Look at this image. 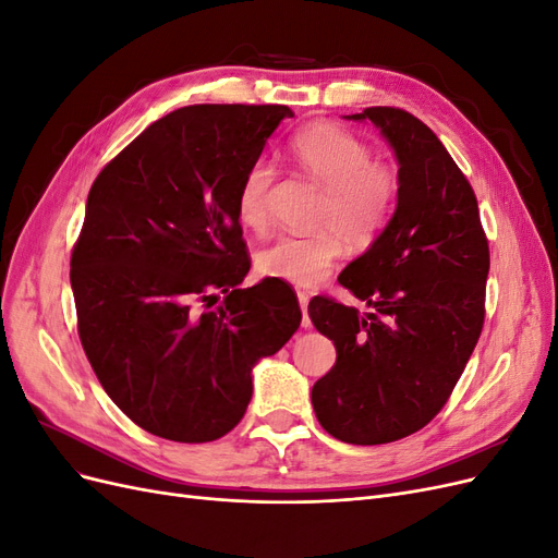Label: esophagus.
I'll return each mask as SVG.
<instances>
[{
	"label": "esophagus",
	"mask_w": 558,
	"mask_h": 558,
	"mask_svg": "<svg viewBox=\"0 0 558 558\" xmlns=\"http://www.w3.org/2000/svg\"><path fill=\"white\" fill-rule=\"evenodd\" d=\"M298 302H300V310H302V328H310L312 320L307 316V305H310V295L307 293H298Z\"/></svg>",
	"instance_id": "1"
}]
</instances>
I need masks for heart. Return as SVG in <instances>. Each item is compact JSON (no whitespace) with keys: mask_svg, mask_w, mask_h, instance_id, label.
<instances>
[{"mask_svg":"<svg viewBox=\"0 0 558 558\" xmlns=\"http://www.w3.org/2000/svg\"><path fill=\"white\" fill-rule=\"evenodd\" d=\"M291 158L305 170L326 199L320 202L314 234H279L256 256L258 272L293 286H316L344 256L347 242L367 246L377 240L393 214L398 177L356 134L330 123H316L291 140ZM275 167L253 162L238 191V216L246 228L258 230L267 221V195L275 183Z\"/></svg>","mask_w":558,"mask_h":558,"instance_id":"heart-1","label":"heart"}]
</instances>
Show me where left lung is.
Returning a JSON list of instances; mask_svg holds the SVG:
<instances>
[{"label":"left lung","mask_w":558,"mask_h":558,"mask_svg":"<svg viewBox=\"0 0 558 558\" xmlns=\"http://www.w3.org/2000/svg\"><path fill=\"white\" fill-rule=\"evenodd\" d=\"M398 162L393 216L340 283L369 307L310 302L337 361L312 388L318 424L347 445H386L445 408L484 324L488 244L477 197L435 132L412 113L373 107Z\"/></svg>","instance_id":"obj_1"}]
</instances>
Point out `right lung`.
<instances>
[{
  "mask_svg": "<svg viewBox=\"0 0 558 558\" xmlns=\"http://www.w3.org/2000/svg\"><path fill=\"white\" fill-rule=\"evenodd\" d=\"M283 118L281 105L177 109L88 193L72 253L81 344L118 410L165 440L211 442L238 426L253 367L302 320L283 281L238 289L251 267L238 191ZM216 288L225 305L199 311Z\"/></svg>",
  "mask_w": 558,
  "mask_h": 558,
  "instance_id": "1",
  "label": "right lung"
}]
</instances>
